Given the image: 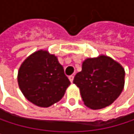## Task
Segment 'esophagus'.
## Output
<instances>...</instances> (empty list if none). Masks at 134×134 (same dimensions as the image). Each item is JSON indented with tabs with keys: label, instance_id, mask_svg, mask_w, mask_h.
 I'll use <instances>...</instances> for the list:
<instances>
[{
	"label": "esophagus",
	"instance_id": "1",
	"mask_svg": "<svg viewBox=\"0 0 134 134\" xmlns=\"http://www.w3.org/2000/svg\"><path fill=\"white\" fill-rule=\"evenodd\" d=\"M74 76L73 74H72V75H70V76H69V80L70 81V82H71V83L73 82V80H74Z\"/></svg>",
	"mask_w": 134,
	"mask_h": 134
}]
</instances>
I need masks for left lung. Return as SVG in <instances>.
I'll list each match as a JSON object with an SVG mask.
<instances>
[{
  "label": "left lung",
  "instance_id": "left-lung-1",
  "mask_svg": "<svg viewBox=\"0 0 134 134\" xmlns=\"http://www.w3.org/2000/svg\"><path fill=\"white\" fill-rule=\"evenodd\" d=\"M124 77V69L120 64L106 56H99L86 59L73 82L80 88L85 105L99 109L111 105L120 96Z\"/></svg>",
  "mask_w": 134,
  "mask_h": 134
}]
</instances>
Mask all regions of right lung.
Wrapping results in <instances>:
<instances>
[{
    "instance_id": "add662e5",
    "label": "right lung",
    "mask_w": 134,
    "mask_h": 134,
    "mask_svg": "<svg viewBox=\"0 0 134 134\" xmlns=\"http://www.w3.org/2000/svg\"><path fill=\"white\" fill-rule=\"evenodd\" d=\"M19 88L32 103L49 107L64 95L70 82L54 55L40 50L21 64L18 75Z\"/></svg>"
}]
</instances>
